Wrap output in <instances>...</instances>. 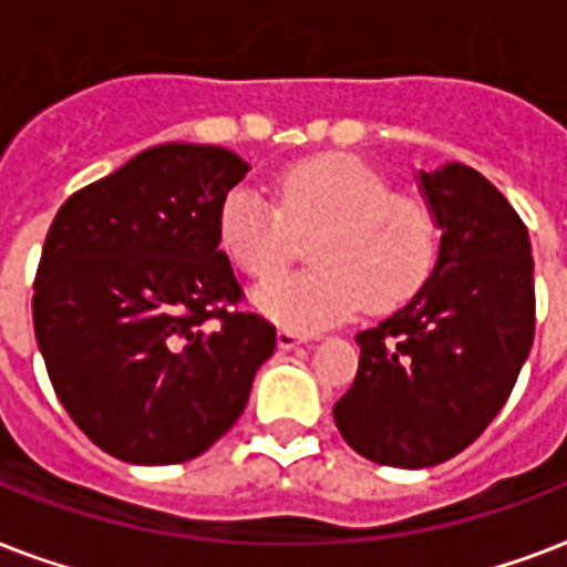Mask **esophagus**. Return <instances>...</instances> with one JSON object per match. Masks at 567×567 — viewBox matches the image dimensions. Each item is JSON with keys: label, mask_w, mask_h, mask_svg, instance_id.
I'll return each mask as SVG.
<instances>
[{"label": "esophagus", "mask_w": 567, "mask_h": 567, "mask_svg": "<svg viewBox=\"0 0 567 567\" xmlns=\"http://www.w3.org/2000/svg\"><path fill=\"white\" fill-rule=\"evenodd\" d=\"M306 341H309V336H306V332H297V329L282 327L276 332V344H279V350H293V347L306 344Z\"/></svg>", "instance_id": "obj_1"}]
</instances>
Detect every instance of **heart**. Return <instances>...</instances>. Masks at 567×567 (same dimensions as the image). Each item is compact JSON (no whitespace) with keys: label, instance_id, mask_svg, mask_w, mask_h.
I'll return each mask as SVG.
<instances>
[{"label":"heart","instance_id":"obj_1","mask_svg":"<svg viewBox=\"0 0 567 567\" xmlns=\"http://www.w3.org/2000/svg\"><path fill=\"white\" fill-rule=\"evenodd\" d=\"M316 238L311 271L258 285L252 306L288 329H320L412 300L430 279L439 231L430 208L355 155H318L276 176V205L252 185L217 214L223 252L252 279H272Z\"/></svg>","mask_w":567,"mask_h":567}]
</instances>
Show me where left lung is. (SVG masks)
I'll use <instances>...</instances> for the list:
<instances>
[{
	"mask_svg": "<svg viewBox=\"0 0 567 567\" xmlns=\"http://www.w3.org/2000/svg\"><path fill=\"white\" fill-rule=\"evenodd\" d=\"M439 256L421 291L355 336L359 373L338 432L388 467H432L480 439L509 400L536 332L527 226L483 173L458 162L414 173Z\"/></svg>",
	"mask_w": 567,
	"mask_h": 567,
	"instance_id": "left-lung-1",
	"label": "left lung"
}]
</instances>
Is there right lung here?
Wrapping results in <instances>:
<instances>
[{"label":"right lung","mask_w":567,"mask_h":567,"mask_svg":"<svg viewBox=\"0 0 567 567\" xmlns=\"http://www.w3.org/2000/svg\"><path fill=\"white\" fill-rule=\"evenodd\" d=\"M247 173L223 146H150L75 190L49 226L31 300L40 355L66 414L114 458L205 453L274 355L276 329L229 309L240 285L217 238Z\"/></svg>","instance_id":"1"}]
</instances>
